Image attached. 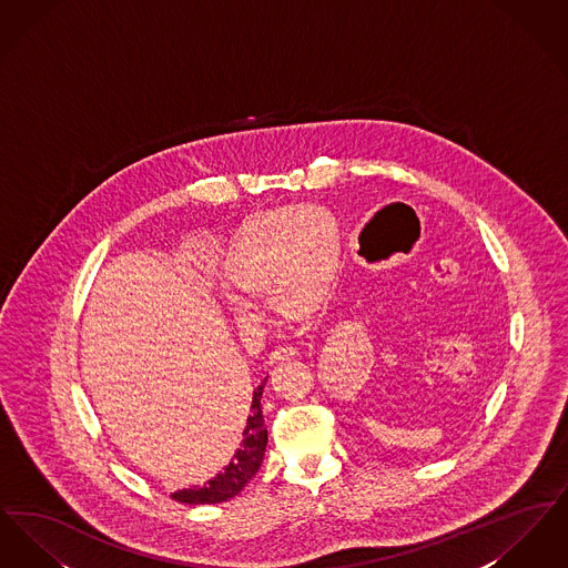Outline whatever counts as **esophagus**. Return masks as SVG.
Segmentation results:
<instances>
[{"mask_svg": "<svg viewBox=\"0 0 568 568\" xmlns=\"http://www.w3.org/2000/svg\"><path fill=\"white\" fill-rule=\"evenodd\" d=\"M297 353V347H294L292 343L290 345H278L274 347L271 353V362H281V359H287V357H294Z\"/></svg>", "mask_w": 568, "mask_h": 568, "instance_id": "obj_1", "label": "esophagus"}]
</instances>
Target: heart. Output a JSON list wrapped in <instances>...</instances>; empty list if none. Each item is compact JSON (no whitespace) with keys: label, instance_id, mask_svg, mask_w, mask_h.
<instances>
[{"label":"heart","instance_id":"1","mask_svg":"<svg viewBox=\"0 0 568 568\" xmlns=\"http://www.w3.org/2000/svg\"><path fill=\"white\" fill-rule=\"evenodd\" d=\"M338 264V225L320 206L274 209L253 216L230 246L225 281L248 294L268 292L285 313L313 308L325 296ZM239 322L251 324L257 308L244 297H230Z\"/></svg>","mask_w":568,"mask_h":568}]
</instances>
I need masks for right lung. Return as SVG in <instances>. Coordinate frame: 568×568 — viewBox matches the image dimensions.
I'll return each mask as SVG.
<instances>
[{
  "label": "right lung",
  "mask_w": 568,
  "mask_h": 568,
  "mask_svg": "<svg viewBox=\"0 0 568 568\" xmlns=\"http://www.w3.org/2000/svg\"><path fill=\"white\" fill-rule=\"evenodd\" d=\"M266 383V378H264ZM264 383L253 389V398L248 405V415L244 419L243 440L239 449L232 454L230 462L223 466V470L206 481L204 486L179 489L172 494L174 500L185 505H216L234 498L243 491V487L255 477V473L262 466L268 430L264 428V413H262V392Z\"/></svg>",
  "instance_id": "obj_1"
}]
</instances>
